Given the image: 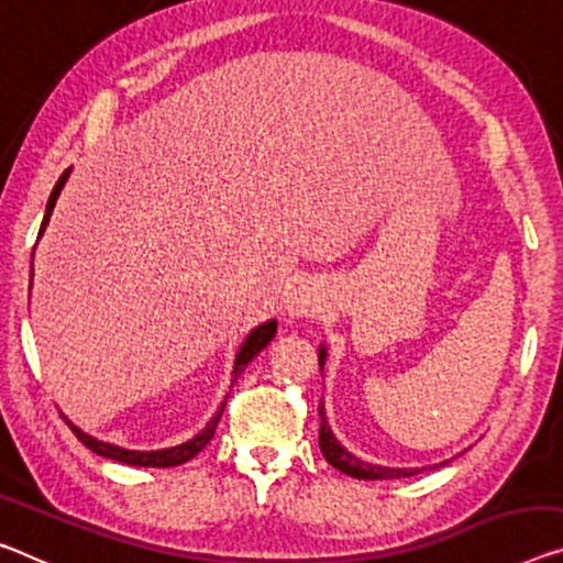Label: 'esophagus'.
Instances as JSON below:
<instances>
[{
	"label": "esophagus",
	"mask_w": 563,
	"mask_h": 563,
	"mask_svg": "<svg viewBox=\"0 0 563 563\" xmlns=\"http://www.w3.org/2000/svg\"><path fill=\"white\" fill-rule=\"evenodd\" d=\"M324 305V294L317 284L311 282H299L297 287L289 291L287 299V314L291 319H305V317H314L322 311Z\"/></svg>",
	"instance_id": "1"
}]
</instances>
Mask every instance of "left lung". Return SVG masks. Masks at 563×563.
Listing matches in <instances>:
<instances>
[{
    "mask_svg": "<svg viewBox=\"0 0 563 563\" xmlns=\"http://www.w3.org/2000/svg\"><path fill=\"white\" fill-rule=\"evenodd\" d=\"M319 369L324 372L327 365V344H319ZM319 451H322L324 461L334 465L336 471L352 475V478L360 481H385V478H410V475H418L420 471L426 468H390V465H377V463H367L357 457L354 453H350L344 448L336 435L332 432V428L327 426V412H324V402H319ZM443 465V463H440ZM438 468V465H435Z\"/></svg>",
    "mask_w": 563,
    "mask_h": 563,
    "instance_id": "8db88e82",
    "label": "left lung"
}]
</instances>
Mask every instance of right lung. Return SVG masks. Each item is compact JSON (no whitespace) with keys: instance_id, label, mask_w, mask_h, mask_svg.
I'll list each match as a JSON object with an SVG mask.
<instances>
[{"instance_id":"add662e5","label":"right lung","mask_w":563,"mask_h":563,"mask_svg":"<svg viewBox=\"0 0 563 563\" xmlns=\"http://www.w3.org/2000/svg\"><path fill=\"white\" fill-rule=\"evenodd\" d=\"M70 173H73V168H67L63 176H59L55 188H52L47 209H45V219H42V229H40L37 239H42V233H45L47 223L52 219V211H55V206H57V198H59V194H63V188L67 184V178H70ZM32 262H34V249H32ZM32 276H34V269H30V291H32ZM274 334H276V319H266V322L254 327V330L244 336V342H241L236 357H233L231 385L236 383V377H241V372L249 367V362H252L256 354L274 340ZM223 408H227V397H223V402L219 405V408H216V412L211 415V420L206 422V426L198 430L191 440H186V443H178V445H170V448H158V451H133V448L108 443V440L92 438L90 432H85L77 426H73V420H67V415H63V418H65L67 426L73 428L77 440H80L85 448H90L92 453H98L102 457H110V461L125 463V465H137V468H170V465H180V463L191 461L194 455L201 453L203 448L211 443L216 426H219V420H221Z\"/></svg>"}]
</instances>
